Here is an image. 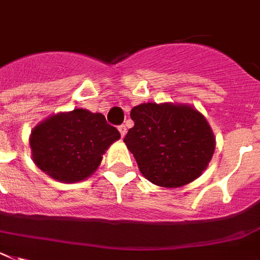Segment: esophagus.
<instances>
[{"mask_svg": "<svg viewBox=\"0 0 260 260\" xmlns=\"http://www.w3.org/2000/svg\"><path fill=\"white\" fill-rule=\"evenodd\" d=\"M119 132H120V135H121V137L125 136V134H126V126L124 125V124H121V125H119Z\"/></svg>", "mask_w": 260, "mask_h": 260, "instance_id": "esophagus-1", "label": "esophagus"}]
</instances>
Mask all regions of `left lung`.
<instances>
[{"instance_id": "left-lung-1", "label": "left lung", "mask_w": 260, "mask_h": 260, "mask_svg": "<svg viewBox=\"0 0 260 260\" xmlns=\"http://www.w3.org/2000/svg\"><path fill=\"white\" fill-rule=\"evenodd\" d=\"M131 119L135 125L124 143L152 184L184 186L208 168L215 137L206 117L193 106L143 103L132 108Z\"/></svg>"}]
</instances>
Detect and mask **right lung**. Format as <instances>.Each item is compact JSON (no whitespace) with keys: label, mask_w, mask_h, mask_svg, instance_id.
Segmentation results:
<instances>
[{"label":"right lung","mask_w":260,"mask_h":260,"mask_svg":"<svg viewBox=\"0 0 260 260\" xmlns=\"http://www.w3.org/2000/svg\"><path fill=\"white\" fill-rule=\"evenodd\" d=\"M119 139V131L102 113L75 108L37 124L29 144L41 171L59 182L74 184L92 176L106 150Z\"/></svg>","instance_id":"obj_1"}]
</instances>
